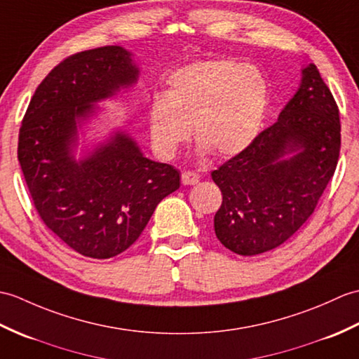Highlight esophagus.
Instances as JSON below:
<instances>
[{
    "label": "esophagus",
    "instance_id": "34e87169",
    "mask_svg": "<svg viewBox=\"0 0 359 359\" xmlns=\"http://www.w3.org/2000/svg\"><path fill=\"white\" fill-rule=\"evenodd\" d=\"M181 181L184 186H194L200 181V175L192 172V170H184L181 173Z\"/></svg>",
    "mask_w": 359,
    "mask_h": 359
}]
</instances>
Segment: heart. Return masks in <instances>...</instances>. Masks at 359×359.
Returning a JSON list of instances; mask_svg holds the SVG:
<instances>
[{"mask_svg":"<svg viewBox=\"0 0 359 359\" xmlns=\"http://www.w3.org/2000/svg\"><path fill=\"white\" fill-rule=\"evenodd\" d=\"M269 102L262 72L230 60L194 62L175 70L164 95L149 107V129L156 152L172 158L194 127L203 154L233 156L259 132Z\"/></svg>","mask_w":359,"mask_h":359,"instance_id":"1","label":"heart"}]
</instances>
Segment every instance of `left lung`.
Listing matches in <instances>:
<instances>
[{"label":"left lung","mask_w":359,"mask_h":359,"mask_svg":"<svg viewBox=\"0 0 359 359\" xmlns=\"http://www.w3.org/2000/svg\"><path fill=\"white\" fill-rule=\"evenodd\" d=\"M341 149L337 101L315 65L278 121L212 172L222 194L221 244L243 257L281 245L304 224L335 173Z\"/></svg>","instance_id":"obj_1"}]
</instances>
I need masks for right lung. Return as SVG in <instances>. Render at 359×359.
Returning <instances> with one entry per match:
<instances>
[{"instance_id":"1","label":"right lung","mask_w":359,"mask_h":359,"mask_svg":"<svg viewBox=\"0 0 359 359\" xmlns=\"http://www.w3.org/2000/svg\"><path fill=\"white\" fill-rule=\"evenodd\" d=\"M138 79L119 46L78 52L50 70L32 97L18 137V161L44 224L89 258L116 257L138 240L159 201L180 187V172L141 154L116 132L76 161V124L93 102Z\"/></svg>"}]
</instances>
